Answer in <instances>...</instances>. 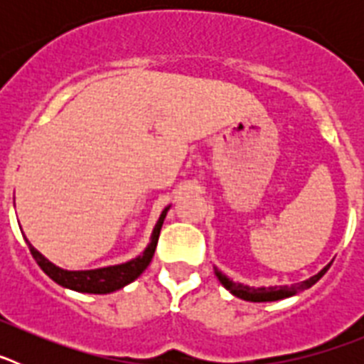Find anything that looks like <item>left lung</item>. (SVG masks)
Here are the masks:
<instances>
[{
	"label": "left lung",
	"instance_id": "1",
	"mask_svg": "<svg viewBox=\"0 0 364 364\" xmlns=\"http://www.w3.org/2000/svg\"><path fill=\"white\" fill-rule=\"evenodd\" d=\"M328 268H330V264L324 266V268L321 269L317 275L306 279V281L299 282V284L269 286V288H253V286H246V284H240V282H233L231 279H228L224 273L218 272L217 268H215V275H217L218 281L222 282V286H224L228 291H231L235 297L242 299V301H252V302H269V301H279V299L291 297V295L299 294V291L308 290V288H311L315 282L323 277L324 273L328 272Z\"/></svg>",
	"mask_w": 364,
	"mask_h": 364
}]
</instances>
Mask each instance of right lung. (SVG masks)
<instances>
[{
    "mask_svg": "<svg viewBox=\"0 0 364 364\" xmlns=\"http://www.w3.org/2000/svg\"><path fill=\"white\" fill-rule=\"evenodd\" d=\"M167 210L162 211L156 226H154L153 235H151V242L146 247V252L142 253L136 259L129 260V262H124V264L118 266H107V268H98V269H85V272H69V269H62L54 266L53 262L45 259L36 247H32V244L28 242V250H31L32 257L38 262L41 269H43L54 282H58L63 288H69L74 291H82V294H111V291H117L120 288H124L125 284L133 282L134 279H138L142 275L144 269L149 266L151 259L154 255V250H156V242H159L160 230H162L164 218H166Z\"/></svg>",
    "mask_w": 364,
    "mask_h": 364,
    "instance_id": "add662e5",
    "label": "right lung"
}]
</instances>
